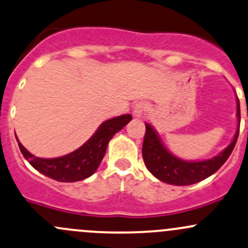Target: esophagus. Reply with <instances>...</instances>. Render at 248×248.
<instances>
[{"label":"esophagus","instance_id":"esophagus-1","mask_svg":"<svg viewBox=\"0 0 248 248\" xmlns=\"http://www.w3.org/2000/svg\"><path fill=\"white\" fill-rule=\"evenodd\" d=\"M146 111V106L145 103H137L134 106V108H133V116L135 117V119H138V117H141L142 115L145 114Z\"/></svg>","mask_w":248,"mask_h":248}]
</instances>
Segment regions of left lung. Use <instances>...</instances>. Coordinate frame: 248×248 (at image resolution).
Returning a JSON list of instances; mask_svg holds the SVG:
<instances>
[{"mask_svg":"<svg viewBox=\"0 0 248 248\" xmlns=\"http://www.w3.org/2000/svg\"><path fill=\"white\" fill-rule=\"evenodd\" d=\"M236 116H238V131L233 141L220 155L212 159L199 161H186L177 158L166 150L161 142L158 133L150 124L146 122V132L142 144V158L148 171L159 181L173 186H190L199 183L215 173L231 155L239 137L240 127V103L236 98Z\"/></svg>","mask_w":248,"mask_h":248,"instance_id":"1","label":"left lung"}]
</instances>
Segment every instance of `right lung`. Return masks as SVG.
Masks as SVG:
<instances>
[{
	"mask_svg": "<svg viewBox=\"0 0 248 248\" xmlns=\"http://www.w3.org/2000/svg\"><path fill=\"white\" fill-rule=\"evenodd\" d=\"M131 120L132 116L129 114L107 120L84 145L74 152L59 158L45 159L35 157L23 147L17 137L16 140L23 157L35 170L54 181L70 183L83 181L97 170L106 155L108 142Z\"/></svg>",
	"mask_w": 248,
	"mask_h": 248,
	"instance_id": "add662e5",
	"label": "right lung"
}]
</instances>
